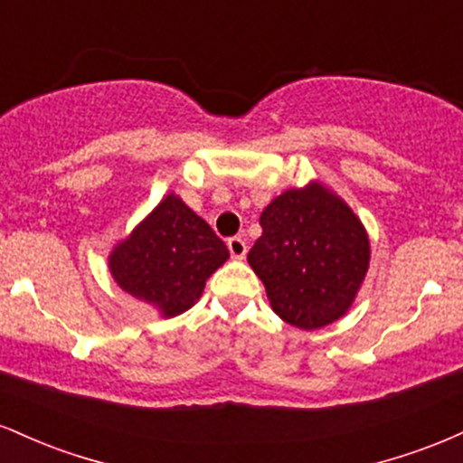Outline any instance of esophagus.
<instances>
[{
	"label": "esophagus",
	"instance_id": "esophagus-1",
	"mask_svg": "<svg viewBox=\"0 0 463 463\" xmlns=\"http://www.w3.org/2000/svg\"><path fill=\"white\" fill-rule=\"evenodd\" d=\"M228 250H231V257L232 259H243L246 257V252H248V243L243 241L241 237H231L228 239Z\"/></svg>",
	"mask_w": 463,
	"mask_h": 463
}]
</instances>
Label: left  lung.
<instances>
[{"mask_svg": "<svg viewBox=\"0 0 463 463\" xmlns=\"http://www.w3.org/2000/svg\"><path fill=\"white\" fill-rule=\"evenodd\" d=\"M263 232L248 252L276 316L313 331L353 305L370 263L359 217L322 184L289 189L261 213Z\"/></svg>", "mask_w": 463, "mask_h": 463, "instance_id": "8db88e82", "label": "left lung"}]
</instances>
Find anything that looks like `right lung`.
<instances>
[{
  "label": "right lung",
  "mask_w": 463,
  "mask_h": 463,
  "mask_svg": "<svg viewBox=\"0 0 463 463\" xmlns=\"http://www.w3.org/2000/svg\"><path fill=\"white\" fill-rule=\"evenodd\" d=\"M228 259L213 228L176 195H167L110 254V274L165 317L191 309L206 279Z\"/></svg>",
  "instance_id": "1"
}]
</instances>
